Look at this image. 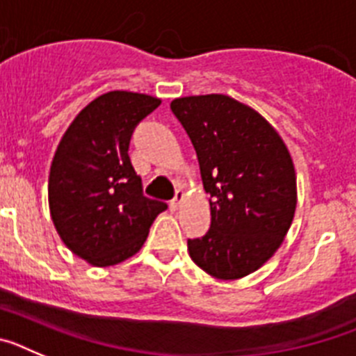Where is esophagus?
I'll use <instances>...</instances> for the list:
<instances>
[{"mask_svg": "<svg viewBox=\"0 0 356 356\" xmlns=\"http://www.w3.org/2000/svg\"><path fill=\"white\" fill-rule=\"evenodd\" d=\"M185 197H187V196H185L184 191H178V193H176V196H175V200L171 201V209H172V210L181 209V205H184Z\"/></svg>", "mask_w": 356, "mask_h": 356, "instance_id": "obj_1", "label": "esophagus"}]
</instances>
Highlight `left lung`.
Returning a JSON list of instances; mask_svg holds the SVG:
<instances>
[{
	"instance_id": "obj_1",
	"label": "left lung",
	"mask_w": 356,
	"mask_h": 356,
	"mask_svg": "<svg viewBox=\"0 0 356 356\" xmlns=\"http://www.w3.org/2000/svg\"><path fill=\"white\" fill-rule=\"evenodd\" d=\"M210 194L209 234L188 238L197 267L219 280L251 275L276 253L298 203L294 162L271 122L225 94L176 97Z\"/></svg>"
}]
</instances>
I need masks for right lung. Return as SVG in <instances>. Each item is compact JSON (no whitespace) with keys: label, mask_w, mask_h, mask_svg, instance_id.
Here are the masks:
<instances>
[{"label":"right lung","mask_w":356,"mask_h":356,"mask_svg":"<svg viewBox=\"0 0 356 356\" xmlns=\"http://www.w3.org/2000/svg\"><path fill=\"white\" fill-rule=\"evenodd\" d=\"M160 97L110 90L72 119L49 168L48 201L56 234L72 253L96 267L139 253L165 203L143 194L128 156L135 124Z\"/></svg>","instance_id":"obj_1"}]
</instances>
